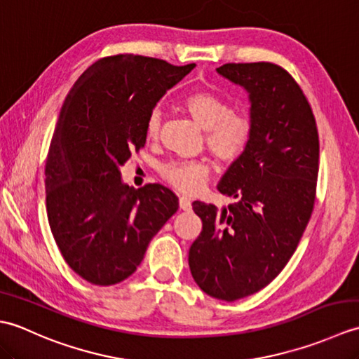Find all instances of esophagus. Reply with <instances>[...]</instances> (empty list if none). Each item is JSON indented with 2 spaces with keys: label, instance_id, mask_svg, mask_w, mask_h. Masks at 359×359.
Returning a JSON list of instances; mask_svg holds the SVG:
<instances>
[{
  "label": "esophagus",
  "instance_id": "obj_1",
  "mask_svg": "<svg viewBox=\"0 0 359 359\" xmlns=\"http://www.w3.org/2000/svg\"><path fill=\"white\" fill-rule=\"evenodd\" d=\"M179 205L184 211H189V210H191V199H189L188 196H180L179 197Z\"/></svg>",
  "mask_w": 359,
  "mask_h": 359
}]
</instances>
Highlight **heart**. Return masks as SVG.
Here are the masks:
<instances>
[{"instance_id":"b5f03b06","label":"heart","mask_w":359,"mask_h":359,"mask_svg":"<svg viewBox=\"0 0 359 359\" xmlns=\"http://www.w3.org/2000/svg\"><path fill=\"white\" fill-rule=\"evenodd\" d=\"M182 106L197 125L205 129V143L219 163L231 165L245 152L253 123L247 114L233 112L224 98L205 89H197L182 98ZM162 126V112L154 109L147 120V135L157 139ZM168 184L180 191L193 193L210 175V166L203 160H172L160 168Z\"/></svg>"}]
</instances>
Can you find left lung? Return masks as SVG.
<instances>
[{"label":"left lung","mask_w":359,"mask_h":359,"mask_svg":"<svg viewBox=\"0 0 359 359\" xmlns=\"http://www.w3.org/2000/svg\"><path fill=\"white\" fill-rule=\"evenodd\" d=\"M217 74L248 93L253 133L217 189L236 199L193 202L202 231L188 264L211 297L236 301L266 287L287 265L313 211L319 170L315 116L294 79L273 63H226Z\"/></svg>","instance_id":"8db88e82"}]
</instances>
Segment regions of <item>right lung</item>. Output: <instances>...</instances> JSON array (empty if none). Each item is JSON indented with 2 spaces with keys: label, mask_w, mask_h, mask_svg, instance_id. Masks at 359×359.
Masks as SVG:
<instances>
[{
  "label": "right lung",
  "mask_w": 359,
  "mask_h": 359,
  "mask_svg": "<svg viewBox=\"0 0 359 359\" xmlns=\"http://www.w3.org/2000/svg\"><path fill=\"white\" fill-rule=\"evenodd\" d=\"M194 66L133 53L104 57L66 97L46 158V210L65 261L90 284L131 276L179 208L163 185H125L120 166L147 143L157 102Z\"/></svg>",
  "instance_id": "right-lung-1"
}]
</instances>
